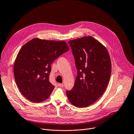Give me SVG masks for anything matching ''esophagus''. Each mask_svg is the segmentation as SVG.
Instances as JSON below:
<instances>
[{
    "label": "esophagus",
    "instance_id": "obj_1",
    "mask_svg": "<svg viewBox=\"0 0 134 134\" xmlns=\"http://www.w3.org/2000/svg\"><path fill=\"white\" fill-rule=\"evenodd\" d=\"M64 85L62 83H58V86L60 87H63Z\"/></svg>",
    "mask_w": 134,
    "mask_h": 134
}]
</instances>
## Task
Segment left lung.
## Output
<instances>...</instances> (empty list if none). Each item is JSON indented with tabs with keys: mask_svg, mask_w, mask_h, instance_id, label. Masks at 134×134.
<instances>
[{
	"mask_svg": "<svg viewBox=\"0 0 134 134\" xmlns=\"http://www.w3.org/2000/svg\"><path fill=\"white\" fill-rule=\"evenodd\" d=\"M75 59L77 76L74 86L66 91L69 101L87 107L103 95L110 79L111 62L106 47L91 36L68 42Z\"/></svg>",
	"mask_w": 134,
	"mask_h": 134,
	"instance_id": "8db88e82",
	"label": "left lung"
}]
</instances>
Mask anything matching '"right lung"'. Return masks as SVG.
Here are the masks:
<instances>
[{"label": "right lung", "mask_w": 134, "mask_h": 134, "mask_svg": "<svg viewBox=\"0 0 134 134\" xmlns=\"http://www.w3.org/2000/svg\"><path fill=\"white\" fill-rule=\"evenodd\" d=\"M69 50L65 41L34 38L19 52L14 66L17 86L24 97L33 103L47 99L54 86L49 81L51 65Z\"/></svg>", "instance_id": "1"}]
</instances>
